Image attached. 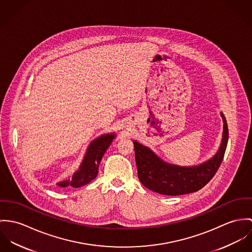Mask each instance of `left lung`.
<instances>
[{"mask_svg":"<svg viewBox=\"0 0 252 252\" xmlns=\"http://www.w3.org/2000/svg\"><path fill=\"white\" fill-rule=\"evenodd\" d=\"M223 133L218 153L208 161L191 167L165 162L150 148L133 140L138 178L147 189L163 195H183L198 191L215 176L223 160L228 142V126L223 113Z\"/></svg>","mask_w":252,"mask_h":252,"instance_id":"1","label":"left lung"}]
</instances>
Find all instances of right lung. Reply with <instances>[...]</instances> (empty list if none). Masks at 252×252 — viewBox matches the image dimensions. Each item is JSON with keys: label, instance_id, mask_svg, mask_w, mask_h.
Wrapping results in <instances>:
<instances>
[{"label": "right lung", "instance_id": "add662e5", "mask_svg": "<svg viewBox=\"0 0 252 252\" xmlns=\"http://www.w3.org/2000/svg\"><path fill=\"white\" fill-rule=\"evenodd\" d=\"M115 138V133H107L94 140L86 152L84 159L79 169L72 175L71 178L62 181L57 184L61 188H80L93 181L98 172L99 162L105 154L108 147Z\"/></svg>", "mask_w": 252, "mask_h": 252}]
</instances>
